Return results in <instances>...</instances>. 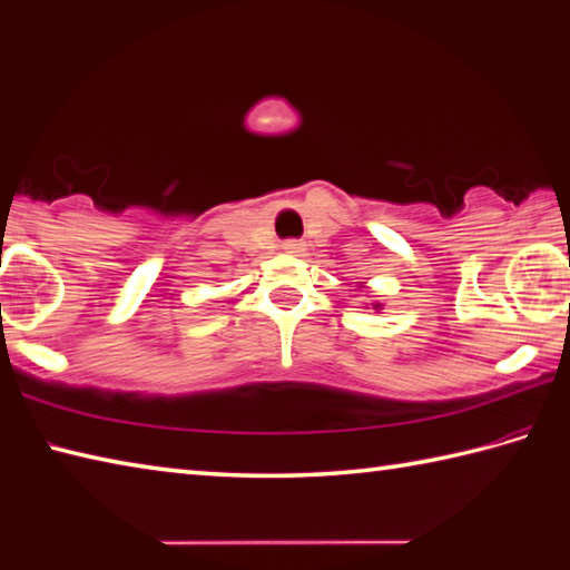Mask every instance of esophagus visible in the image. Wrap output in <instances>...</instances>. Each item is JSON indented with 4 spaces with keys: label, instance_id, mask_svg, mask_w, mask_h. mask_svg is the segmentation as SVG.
Instances as JSON below:
<instances>
[{
    "label": "esophagus",
    "instance_id": "1",
    "mask_svg": "<svg viewBox=\"0 0 570 570\" xmlns=\"http://www.w3.org/2000/svg\"><path fill=\"white\" fill-rule=\"evenodd\" d=\"M283 248H285V253H295V256H299V253L305 250V244H302V242H295V238H289V242H285V244H283Z\"/></svg>",
    "mask_w": 570,
    "mask_h": 570
}]
</instances>
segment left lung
<instances>
[{"label":"left lung","mask_w":570,"mask_h":570,"mask_svg":"<svg viewBox=\"0 0 570 570\" xmlns=\"http://www.w3.org/2000/svg\"><path fill=\"white\" fill-rule=\"evenodd\" d=\"M373 309H381V302H377V305H373Z\"/></svg>","instance_id":"obj_1"}]
</instances>
